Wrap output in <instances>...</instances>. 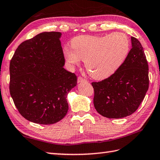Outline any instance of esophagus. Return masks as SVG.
Masks as SVG:
<instances>
[{
    "label": "esophagus",
    "instance_id": "1",
    "mask_svg": "<svg viewBox=\"0 0 160 160\" xmlns=\"http://www.w3.org/2000/svg\"><path fill=\"white\" fill-rule=\"evenodd\" d=\"M87 82V80L84 79L82 77H78V82Z\"/></svg>",
    "mask_w": 160,
    "mask_h": 160
}]
</instances>
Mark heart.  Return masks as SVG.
<instances>
[{"mask_svg":"<svg viewBox=\"0 0 160 160\" xmlns=\"http://www.w3.org/2000/svg\"><path fill=\"white\" fill-rule=\"evenodd\" d=\"M71 47L64 50L68 63L78 65L84 61L91 77L104 80L113 75L126 59L130 40L126 34L114 32L105 36L80 35L71 41Z\"/></svg>","mask_w":160,"mask_h":160,"instance_id":"heart-1","label":"heart"}]
</instances>
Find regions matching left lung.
<instances>
[{
	"label": "left lung",
	"instance_id": "left-lung-1",
	"mask_svg": "<svg viewBox=\"0 0 160 160\" xmlns=\"http://www.w3.org/2000/svg\"><path fill=\"white\" fill-rule=\"evenodd\" d=\"M131 41L132 48L120 68L106 79L92 83L95 109L105 117L121 118L132 114L148 89V65L143 48L135 37Z\"/></svg>",
	"mask_w": 160,
	"mask_h": 160
}]
</instances>
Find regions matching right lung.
I'll list each match as a JSON object with an SVG mask.
<instances>
[{
	"label": "right lung",
	"mask_w": 160,
	"mask_h": 160,
	"mask_svg": "<svg viewBox=\"0 0 160 160\" xmlns=\"http://www.w3.org/2000/svg\"><path fill=\"white\" fill-rule=\"evenodd\" d=\"M61 32H44L18 46L9 64V92L22 117L35 123H57L67 114V96L77 84L64 68Z\"/></svg>",
	"instance_id": "1"
}]
</instances>
